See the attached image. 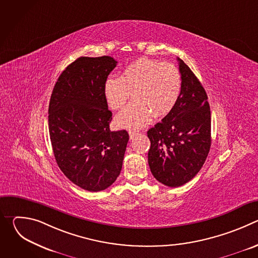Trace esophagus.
<instances>
[{
    "mask_svg": "<svg viewBox=\"0 0 258 258\" xmlns=\"http://www.w3.org/2000/svg\"><path fill=\"white\" fill-rule=\"evenodd\" d=\"M128 134H130V139H131V140H134V139L139 135V133H137V132H135V131H130Z\"/></svg>",
    "mask_w": 258,
    "mask_h": 258,
    "instance_id": "esophagus-1",
    "label": "esophagus"
}]
</instances>
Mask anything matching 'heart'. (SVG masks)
Returning <instances> with one entry per match:
<instances>
[{
  "label": "heart",
  "mask_w": 258,
  "mask_h": 258,
  "mask_svg": "<svg viewBox=\"0 0 258 258\" xmlns=\"http://www.w3.org/2000/svg\"><path fill=\"white\" fill-rule=\"evenodd\" d=\"M181 91L178 69L171 63L150 58H140L126 65L119 79L109 77L103 86L108 107L118 110L131 95L134 102L116 115L118 127L138 130L152 120L161 118L174 108Z\"/></svg>",
  "instance_id": "b5f03b06"
}]
</instances>
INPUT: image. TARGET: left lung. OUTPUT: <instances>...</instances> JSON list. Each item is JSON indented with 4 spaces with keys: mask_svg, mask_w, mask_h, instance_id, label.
Listing matches in <instances>:
<instances>
[{
    "mask_svg": "<svg viewBox=\"0 0 258 258\" xmlns=\"http://www.w3.org/2000/svg\"><path fill=\"white\" fill-rule=\"evenodd\" d=\"M179 98L162 121L148 131V163L154 177L167 187L191 180L203 166L211 146V115L207 95L190 67L177 58Z\"/></svg>",
    "mask_w": 258,
    "mask_h": 258,
    "instance_id": "obj_1",
    "label": "left lung"
}]
</instances>
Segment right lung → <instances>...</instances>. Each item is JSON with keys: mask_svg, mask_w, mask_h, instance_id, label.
<instances>
[{"mask_svg": "<svg viewBox=\"0 0 258 258\" xmlns=\"http://www.w3.org/2000/svg\"><path fill=\"white\" fill-rule=\"evenodd\" d=\"M117 64L112 57H80L60 75L49 104V133L59 168L90 192L116 180L128 142L126 131L109 128L112 112L103 86Z\"/></svg>", "mask_w": 258, "mask_h": 258, "instance_id": "add662e5", "label": "right lung"}]
</instances>
